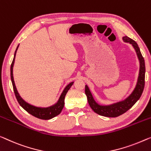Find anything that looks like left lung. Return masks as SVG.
Masks as SVG:
<instances>
[{
  "instance_id": "left-lung-1",
  "label": "left lung",
  "mask_w": 151,
  "mask_h": 151,
  "mask_svg": "<svg viewBox=\"0 0 151 151\" xmlns=\"http://www.w3.org/2000/svg\"><path fill=\"white\" fill-rule=\"evenodd\" d=\"M123 41L126 42H129L132 45L134 48L136 50V52L138 55V58L140 61V72H139V76L138 82L134 89V91L132 92L131 95L127 98L125 100L119 102L115 104L109 105V106H102L98 104L97 102L94 100L92 96L91 91H89V87L87 85H85V92L86 94L88 103L91 108V109L98 114L101 116H107V117H116L125 113L128 110L131 109L135 104L137 101L140 99V96L142 93L145 84V63L142 55L140 52V48L136 43V41L130 39L128 37H124L123 38Z\"/></svg>"
}]
</instances>
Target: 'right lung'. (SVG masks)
Listing matches in <instances>:
<instances>
[{
  "mask_svg": "<svg viewBox=\"0 0 151 151\" xmlns=\"http://www.w3.org/2000/svg\"><path fill=\"white\" fill-rule=\"evenodd\" d=\"M18 47H19V45L17 46L16 50L15 51L14 58H13V62L11 63V82H12L13 91H14L15 96V97H16L18 103H19V105L21 106L23 108L25 111L28 112V113H30V114H32V116H35V117L37 118H39L40 119H45V120H48V119L55 117V116L58 115V114L62 112L64 106L65 96H66V93L68 92V91L69 90V89L70 88L72 85H73L74 82L69 83V84L67 85L66 88L64 89V91H63L61 96H60L59 100L58 101V102L56 103L55 105L51 106L48 107V108H39V107H35L34 106L28 104V103L26 102L25 101L21 98V96L19 95V93H18V92L17 91L16 87H15V85L14 80H13V64H14L15 58V55H16V52H17Z\"/></svg>",
  "mask_w": 151,
  "mask_h": 151,
  "instance_id": "obj_1",
  "label": "right lung"
}]
</instances>
